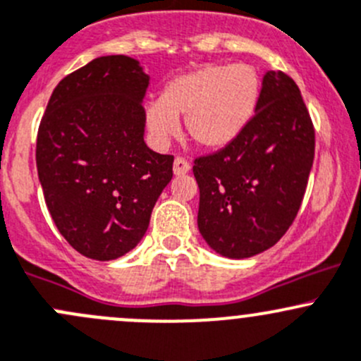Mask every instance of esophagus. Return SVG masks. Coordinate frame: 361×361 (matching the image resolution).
I'll return each mask as SVG.
<instances>
[{"instance_id":"obj_1","label":"esophagus","mask_w":361,"mask_h":361,"mask_svg":"<svg viewBox=\"0 0 361 361\" xmlns=\"http://www.w3.org/2000/svg\"><path fill=\"white\" fill-rule=\"evenodd\" d=\"M189 163L185 161L184 158H176V161H173V173L176 176H185V173L189 172Z\"/></svg>"}]
</instances>
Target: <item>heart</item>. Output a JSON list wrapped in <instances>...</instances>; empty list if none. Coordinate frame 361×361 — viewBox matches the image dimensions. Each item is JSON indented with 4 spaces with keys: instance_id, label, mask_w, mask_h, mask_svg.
Instances as JSON below:
<instances>
[{
    "instance_id": "obj_1",
    "label": "heart",
    "mask_w": 361,
    "mask_h": 361,
    "mask_svg": "<svg viewBox=\"0 0 361 361\" xmlns=\"http://www.w3.org/2000/svg\"><path fill=\"white\" fill-rule=\"evenodd\" d=\"M262 80L249 64H205L177 75L159 99L144 106V123L158 145L179 133L203 151H223L240 138L255 117Z\"/></svg>"
}]
</instances>
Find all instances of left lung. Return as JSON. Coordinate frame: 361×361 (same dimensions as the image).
<instances>
[{
    "label": "left lung",
    "instance_id": "8db88e82",
    "mask_svg": "<svg viewBox=\"0 0 361 361\" xmlns=\"http://www.w3.org/2000/svg\"><path fill=\"white\" fill-rule=\"evenodd\" d=\"M312 161L314 128L300 89L283 71H267L247 130L195 159L203 240L231 259L276 245L297 217Z\"/></svg>",
    "mask_w": 361,
    "mask_h": 361
}]
</instances>
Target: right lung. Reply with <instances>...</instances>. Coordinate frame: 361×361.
Masks as SVG:
<instances>
[{
	"mask_svg": "<svg viewBox=\"0 0 361 361\" xmlns=\"http://www.w3.org/2000/svg\"><path fill=\"white\" fill-rule=\"evenodd\" d=\"M149 75L137 59L102 56L56 85L37 138L38 179L68 244L98 262L137 247L172 180L173 156L144 140Z\"/></svg>",
	"mask_w": 361,
	"mask_h": 361,
	"instance_id": "right-lung-1",
	"label": "right lung"
}]
</instances>
